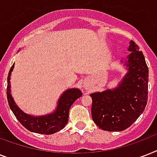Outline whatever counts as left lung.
I'll use <instances>...</instances> for the list:
<instances>
[{"label":"left lung","mask_w":157,"mask_h":157,"mask_svg":"<svg viewBox=\"0 0 157 157\" xmlns=\"http://www.w3.org/2000/svg\"><path fill=\"white\" fill-rule=\"evenodd\" d=\"M124 65L128 72L113 90L96 92L92 98L94 122L107 131H122L129 128L145 109L148 97V67L136 43L130 40Z\"/></svg>","instance_id":"left-lung-1"}]
</instances>
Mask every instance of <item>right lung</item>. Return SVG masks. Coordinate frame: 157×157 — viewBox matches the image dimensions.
Segmentation results:
<instances>
[{"mask_svg": "<svg viewBox=\"0 0 157 157\" xmlns=\"http://www.w3.org/2000/svg\"><path fill=\"white\" fill-rule=\"evenodd\" d=\"M14 67L12 65L7 77V99L10 109L18 121L29 131L42 134H52L61 130L68 121L69 109L75 101L82 96L81 91L78 89H70L64 92L58 101L56 110L50 114L33 117L26 114L15 104L10 94V76Z\"/></svg>", "mask_w": 157, "mask_h": 157, "instance_id": "1", "label": "right lung"}]
</instances>
